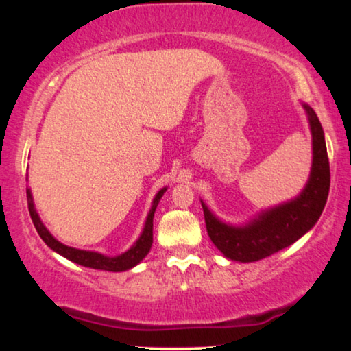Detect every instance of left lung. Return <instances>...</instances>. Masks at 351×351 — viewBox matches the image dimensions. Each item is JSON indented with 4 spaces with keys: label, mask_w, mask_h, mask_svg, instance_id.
<instances>
[{
    "label": "left lung",
    "mask_w": 351,
    "mask_h": 351,
    "mask_svg": "<svg viewBox=\"0 0 351 351\" xmlns=\"http://www.w3.org/2000/svg\"><path fill=\"white\" fill-rule=\"evenodd\" d=\"M313 136V166L310 180L295 199L265 210L246 227L222 223L203 204L208 234L225 257L256 262L291 246L318 222L329 195L330 171L324 132L313 108L304 105Z\"/></svg>",
    "instance_id": "left-lung-1"
}]
</instances>
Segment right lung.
Instances as JSON below:
<instances>
[{
  "label": "right lung",
  "instance_id": "1",
  "mask_svg": "<svg viewBox=\"0 0 351 351\" xmlns=\"http://www.w3.org/2000/svg\"><path fill=\"white\" fill-rule=\"evenodd\" d=\"M165 191H166V189L158 191L155 199H153L152 209H150V213H148L145 228H143L141 238L137 239L136 244H134L129 251H126L118 257H107V256H102V254H99V252L81 251V249L69 247V246H65V244L59 243L49 232H47L45 225L41 223L40 217H38V214L35 210V204H33L30 189H27V201H28V210H30V217L33 220V225H35L38 234H40L43 241H45L47 246L52 249V251H56L57 254H60V256H64L65 258H69V261H71V262L78 263V265L95 268V270H105V271H124V270H129V268L136 267L137 263L147 256L148 251H150L152 243H153V215H155L156 206H158V203H160L161 196L165 195Z\"/></svg>",
  "mask_w": 351,
  "mask_h": 351
}]
</instances>
